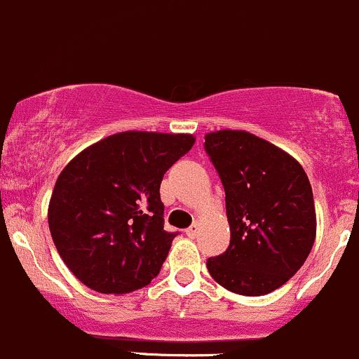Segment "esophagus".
Wrapping results in <instances>:
<instances>
[{
    "label": "esophagus",
    "instance_id": "34e87169",
    "mask_svg": "<svg viewBox=\"0 0 359 359\" xmlns=\"http://www.w3.org/2000/svg\"><path fill=\"white\" fill-rule=\"evenodd\" d=\"M198 230H201V228H198V224H197V223L191 224L190 228H187V235L190 236V238H195V236L198 235Z\"/></svg>",
    "mask_w": 359,
    "mask_h": 359
}]
</instances>
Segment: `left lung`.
<instances>
[{
	"label": "left lung",
	"mask_w": 359,
	"mask_h": 359,
	"mask_svg": "<svg viewBox=\"0 0 359 359\" xmlns=\"http://www.w3.org/2000/svg\"><path fill=\"white\" fill-rule=\"evenodd\" d=\"M204 149L224 187L231 233L207 269L235 294H269L299 271L315 243L308 176L294 157L245 131L209 133Z\"/></svg>",
	"instance_id": "1"
}]
</instances>
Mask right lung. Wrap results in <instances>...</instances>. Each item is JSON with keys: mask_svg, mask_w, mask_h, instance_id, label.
I'll use <instances>...</instances> for the list:
<instances>
[{"mask_svg": "<svg viewBox=\"0 0 359 359\" xmlns=\"http://www.w3.org/2000/svg\"><path fill=\"white\" fill-rule=\"evenodd\" d=\"M191 135L126 131L88 147L55 183L48 224L65 264L102 294L149 285L175 233L164 230L161 181Z\"/></svg>", "mask_w": 359, "mask_h": 359, "instance_id": "1", "label": "right lung"}]
</instances>
